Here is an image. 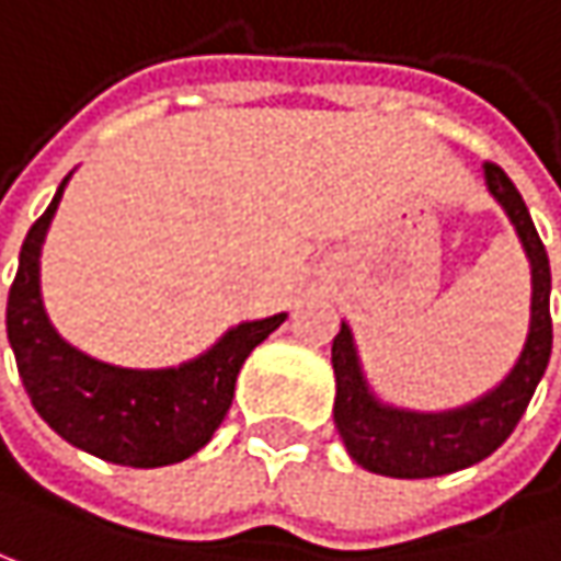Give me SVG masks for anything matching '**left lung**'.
Instances as JSON below:
<instances>
[{"instance_id": "obj_1", "label": "left lung", "mask_w": 561, "mask_h": 561, "mask_svg": "<svg viewBox=\"0 0 561 561\" xmlns=\"http://www.w3.org/2000/svg\"><path fill=\"white\" fill-rule=\"evenodd\" d=\"M485 184L492 197L511 217L524 252L530 259V332L511 374L482 399L454 412H409L382 405L364 380L351 329L341 322L332 341L335 367V427L351 460L377 476L392 479H431L485 460L511 437L527 412L534 389L546 374L552 354V319H549V259L542 249L530 210L495 162H485Z\"/></svg>"}]
</instances>
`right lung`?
I'll return each instance as SVG.
<instances>
[{"mask_svg":"<svg viewBox=\"0 0 561 561\" xmlns=\"http://www.w3.org/2000/svg\"><path fill=\"white\" fill-rule=\"evenodd\" d=\"M69 175L27 229L9 290L5 329L31 405L62 440L99 460L156 469L197 454L226 419L245 357L287 312L229 329L207 354L169 370H124L76 351L41 300V245Z\"/></svg>","mask_w":561,"mask_h":561,"instance_id":"right-lung-1","label":"right lung"}]
</instances>
